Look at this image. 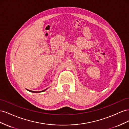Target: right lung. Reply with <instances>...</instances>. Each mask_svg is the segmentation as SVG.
I'll use <instances>...</instances> for the list:
<instances>
[{"instance_id": "obj_1", "label": "right lung", "mask_w": 129, "mask_h": 129, "mask_svg": "<svg viewBox=\"0 0 129 129\" xmlns=\"http://www.w3.org/2000/svg\"><path fill=\"white\" fill-rule=\"evenodd\" d=\"M47 89H48V88H47ZM47 89H45L44 90L40 91H31V90H28V91L31 92H34V93H39V92H43V91H46Z\"/></svg>"}]
</instances>
